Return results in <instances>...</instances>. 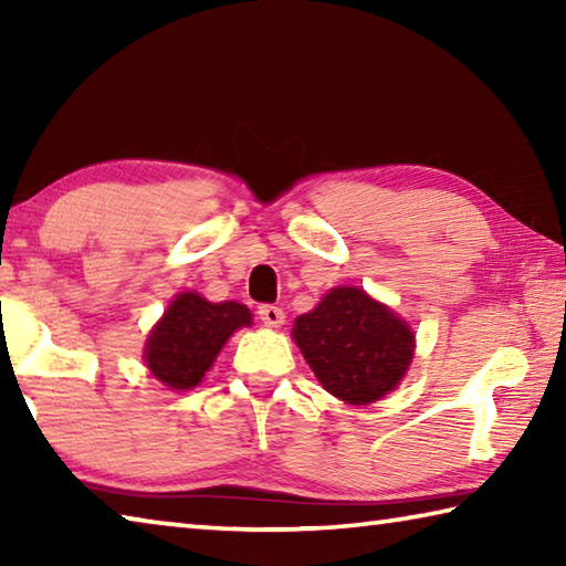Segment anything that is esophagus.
I'll use <instances>...</instances> for the list:
<instances>
[{"label":"esophagus","instance_id":"esophagus-1","mask_svg":"<svg viewBox=\"0 0 566 566\" xmlns=\"http://www.w3.org/2000/svg\"><path fill=\"white\" fill-rule=\"evenodd\" d=\"M256 314H260V319L266 324V327H282L284 324V312L274 304H262L260 310H256Z\"/></svg>","mask_w":566,"mask_h":566}]
</instances>
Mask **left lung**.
I'll use <instances>...</instances> for the list:
<instances>
[{"mask_svg":"<svg viewBox=\"0 0 566 566\" xmlns=\"http://www.w3.org/2000/svg\"><path fill=\"white\" fill-rule=\"evenodd\" d=\"M292 337L319 385L347 405H371L395 389L415 357V334L387 304L359 290L334 286Z\"/></svg>","mask_w":566,"mask_h":566,"instance_id":"1","label":"left lung"}]
</instances>
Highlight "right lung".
<instances>
[{"label":"right lung","instance_id":"1","mask_svg":"<svg viewBox=\"0 0 566 566\" xmlns=\"http://www.w3.org/2000/svg\"><path fill=\"white\" fill-rule=\"evenodd\" d=\"M249 324L252 312L244 304H214L197 292L177 294L145 344L151 377L169 389L197 387L227 339Z\"/></svg>","mask_w":566,"mask_h":566}]
</instances>
